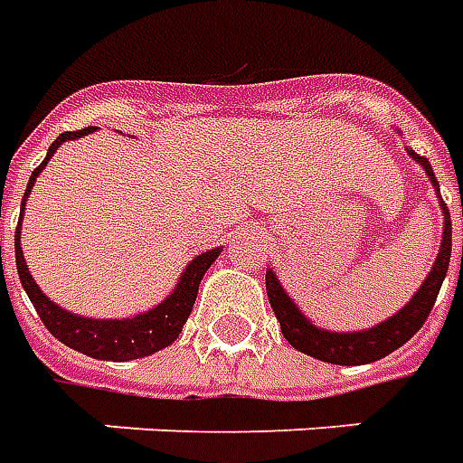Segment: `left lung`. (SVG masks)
I'll return each mask as SVG.
<instances>
[{"label": "left lung", "instance_id": "8db88e82", "mask_svg": "<svg viewBox=\"0 0 463 463\" xmlns=\"http://www.w3.org/2000/svg\"><path fill=\"white\" fill-rule=\"evenodd\" d=\"M407 154L412 156L414 162L420 164L424 174L432 181L434 191L439 196V184L434 179L432 164L427 162L424 156L414 154L412 149H407ZM441 213H444V232H441V245L434 260L432 272L427 275L422 287L414 292V297L407 301L402 309L385 318L383 324H375L373 328L365 331H354V334H338V331H326V328H318L311 324L309 318L301 314V309L292 301V297L284 292V287L277 282L275 269H269L265 275L267 284V297L269 304L275 309V317L279 321L284 338L289 344L301 351V354L318 358L324 363H334V365H365V363L380 361L388 354L397 351L400 345L407 344L410 338L422 328V324L430 317L437 294L441 289V282L447 277L449 269V258H451V215L447 203L441 201ZM463 215V211H461ZM461 265H463V245H461Z\"/></svg>", "mask_w": 463, "mask_h": 463}]
</instances>
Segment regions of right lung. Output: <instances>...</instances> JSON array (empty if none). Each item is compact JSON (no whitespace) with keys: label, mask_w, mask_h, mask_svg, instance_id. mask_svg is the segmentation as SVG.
<instances>
[{"label":"right lung","mask_w":463,"mask_h":463,"mask_svg":"<svg viewBox=\"0 0 463 463\" xmlns=\"http://www.w3.org/2000/svg\"><path fill=\"white\" fill-rule=\"evenodd\" d=\"M92 129H98V127H85V129H78V132H63L61 137H56V142L49 146L46 159L39 164V169H33V174H31L29 184H26V194H24L22 201V215H19L16 235H14L16 272H19L24 292L29 294L31 304H33V309H36V314H39L41 321H43V326L49 328L51 334H53L61 344H66L68 348H73V351H80V354L90 355V358H98V361H135V358H145V355H152L156 354V351H162V348H166V345H171L179 338L181 328H184L188 314H191L194 304H196L198 284L203 279L205 269L218 260L221 248L201 252L198 258L191 260L186 269L181 272L179 282L174 287V292H171L162 304H156L154 309L145 311V314H137V317H78V314H71V311L61 309L56 301H51L46 294L41 292V287L33 282V277H31L29 265H26V260H24L22 252L24 203H26V198H29L31 188H33V181L39 179V174L43 171V166L49 164L51 156L56 154L58 146L63 145V142H71V139H78V137L90 135Z\"/></svg>","instance_id":"1"}]
</instances>
